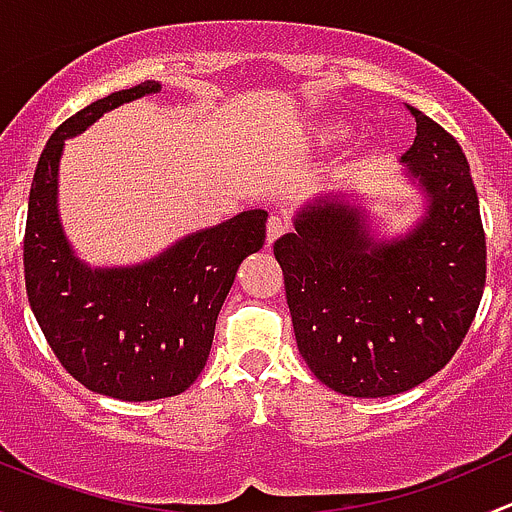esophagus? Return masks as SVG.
I'll return each mask as SVG.
<instances>
[{
	"label": "esophagus",
	"instance_id": "obj_1",
	"mask_svg": "<svg viewBox=\"0 0 512 512\" xmlns=\"http://www.w3.org/2000/svg\"><path fill=\"white\" fill-rule=\"evenodd\" d=\"M285 230H287V225H285V220H282V218L267 220V247L275 245V242L280 240V235H285Z\"/></svg>",
	"mask_w": 512,
	"mask_h": 512
}]
</instances>
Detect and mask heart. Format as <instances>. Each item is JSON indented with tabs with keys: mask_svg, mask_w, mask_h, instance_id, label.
<instances>
[{
	"mask_svg": "<svg viewBox=\"0 0 512 512\" xmlns=\"http://www.w3.org/2000/svg\"><path fill=\"white\" fill-rule=\"evenodd\" d=\"M349 133H352V126L344 121H327V123H322V126L314 128V138H317L319 143L339 141V138L349 136Z\"/></svg>",
	"mask_w": 512,
	"mask_h": 512,
	"instance_id": "b5f03b06",
	"label": "heart"
}]
</instances>
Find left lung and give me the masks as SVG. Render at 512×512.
Here are the masks:
<instances>
[{
  "label": "left lung",
  "instance_id": "8db88e82",
  "mask_svg": "<svg viewBox=\"0 0 512 512\" xmlns=\"http://www.w3.org/2000/svg\"><path fill=\"white\" fill-rule=\"evenodd\" d=\"M401 156L416 213L381 232L369 195L317 193L275 242L294 337L312 374L356 399H384L448 364L485 287V235L471 168L456 138L411 108Z\"/></svg>",
  "mask_w": 512,
  "mask_h": 512
}]
</instances>
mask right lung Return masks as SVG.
I'll return each instance as SVG.
<instances>
[{"instance_id": "obj_1", "label": "right lung", "mask_w": 512, "mask_h": 512, "mask_svg": "<svg viewBox=\"0 0 512 512\" xmlns=\"http://www.w3.org/2000/svg\"><path fill=\"white\" fill-rule=\"evenodd\" d=\"M160 91L158 81H143L61 123L29 193L24 277L36 322L76 381L121 401L165 399L198 379L237 267L265 245L267 210L255 208L188 232L133 265L91 267L74 250L59 215L66 141L103 113Z\"/></svg>"}]
</instances>
